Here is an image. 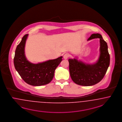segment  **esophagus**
Masks as SVG:
<instances>
[{
  "label": "esophagus",
  "mask_w": 122,
  "mask_h": 122,
  "mask_svg": "<svg viewBox=\"0 0 122 122\" xmlns=\"http://www.w3.org/2000/svg\"><path fill=\"white\" fill-rule=\"evenodd\" d=\"M69 56V54H68V53H66V54H65L63 55V59H66L68 58Z\"/></svg>",
  "instance_id": "obj_1"
}]
</instances>
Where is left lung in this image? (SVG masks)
Returning a JSON list of instances; mask_svg holds the SVG:
<instances>
[{
  "label": "left lung",
  "mask_w": 122,
  "mask_h": 122,
  "mask_svg": "<svg viewBox=\"0 0 122 122\" xmlns=\"http://www.w3.org/2000/svg\"><path fill=\"white\" fill-rule=\"evenodd\" d=\"M100 39V55L95 63L88 64L77 59H68L69 70L72 80L82 86H92L99 83L104 77L110 63V56L107 43L99 34H93L88 39Z\"/></svg>",
  "instance_id": "1"
}]
</instances>
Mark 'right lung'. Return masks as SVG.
<instances>
[{
    "mask_svg": "<svg viewBox=\"0 0 122 122\" xmlns=\"http://www.w3.org/2000/svg\"><path fill=\"white\" fill-rule=\"evenodd\" d=\"M28 34H25L17 46L14 62L16 71L29 85L39 86L50 83L54 78L55 69L62 60V56L38 63H33L26 59L25 48Z\"/></svg>",
    "mask_w": 122,
    "mask_h": 122,
    "instance_id": "1",
    "label": "right lung"
}]
</instances>
